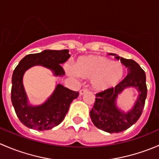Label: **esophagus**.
Returning <instances> with one entry per match:
<instances>
[{
    "label": "esophagus",
    "instance_id": "obj_1",
    "mask_svg": "<svg viewBox=\"0 0 159 159\" xmlns=\"http://www.w3.org/2000/svg\"><path fill=\"white\" fill-rule=\"evenodd\" d=\"M87 91H88V89H81V91H80V94H81V95H83V94H85V93L87 92Z\"/></svg>",
    "mask_w": 159,
    "mask_h": 159
}]
</instances>
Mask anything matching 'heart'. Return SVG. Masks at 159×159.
Here are the masks:
<instances>
[{
	"instance_id": "b5f03b06",
	"label": "heart",
	"mask_w": 159,
	"mask_h": 159,
	"mask_svg": "<svg viewBox=\"0 0 159 159\" xmlns=\"http://www.w3.org/2000/svg\"><path fill=\"white\" fill-rule=\"evenodd\" d=\"M75 68L67 65L70 76L91 78V86L95 91H103L115 87L122 80L125 68L121 63L112 61L102 56H82L77 60Z\"/></svg>"
}]
</instances>
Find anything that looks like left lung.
Wrapping results in <instances>:
<instances>
[{"mask_svg":"<svg viewBox=\"0 0 159 159\" xmlns=\"http://www.w3.org/2000/svg\"><path fill=\"white\" fill-rule=\"evenodd\" d=\"M110 54L115 55L128 68V75L115 88L96 94L90 116L98 129L108 133H118L131 127L142 115L147 97L146 76L144 70L134 60ZM131 87L136 88L139 94L133 109L125 113L118 109L116 99L125 89Z\"/></svg>","mask_w":159,"mask_h":159,"instance_id":"obj_1","label":"left lung"}]
</instances>
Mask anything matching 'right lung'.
Wrapping results in <instances>:
<instances>
[{
	"mask_svg": "<svg viewBox=\"0 0 159 159\" xmlns=\"http://www.w3.org/2000/svg\"><path fill=\"white\" fill-rule=\"evenodd\" d=\"M68 50H44L41 53L25 56L13 72L11 102L19 120L26 127L38 131L49 130L58 125L68 113L70 103L77 98L78 91L57 84L54 92L44 104L33 106L28 104L23 85L25 71L34 65L49 68L55 76L65 75L61 64L70 57Z\"/></svg>",
	"mask_w": 159,
	"mask_h": 159,
	"instance_id": "right-lung-1",
	"label": "right lung"
}]
</instances>
